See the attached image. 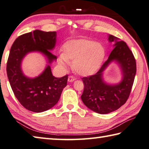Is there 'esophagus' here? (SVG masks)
<instances>
[{
    "label": "esophagus",
    "mask_w": 149,
    "mask_h": 149,
    "mask_svg": "<svg viewBox=\"0 0 149 149\" xmlns=\"http://www.w3.org/2000/svg\"><path fill=\"white\" fill-rule=\"evenodd\" d=\"M75 80H76V79H75L73 76H69L68 77V82H72L73 81H74Z\"/></svg>",
    "instance_id": "esophagus-1"
}]
</instances>
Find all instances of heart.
<instances>
[{
	"instance_id": "heart-1",
	"label": "heart",
	"mask_w": 149,
	"mask_h": 149,
	"mask_svg": "<svg viewBox=\"0 0 149 149\" xmlns=\"http://www.w3.org/2000/svg\"><path fill=\"white\" fill-rule=\"evenodd\" d=\"M105 57V49L101 43L87 38L67 41L63 46L58 63L65 67L73 61L74 71L80 76H91L101 67Z\"/></svg>"
}]
</instances>
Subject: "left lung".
Here are the masks:
<instances>
[{"instance_id": "8db88e82", "label": "left lung", "mask_w": 149, "mask_h": 149, "mask_svg": "<svg viewBox=\"0 0 149 149\" xmlns=\"http://www.w3.org/2000/svg\"><path fill=\"white\" fill-rule=\"evenodd\" d=\"M109 41L114 42V49L109 58L96 74L84 77L82 102L90 110L104 114L117 110L126 102L131 92L136 73V62L132 52L125 42L113 35ZM115 61L121 67L123 79L118 84L109 85L104 81V70L111 62Z\"/></svg>"}]
</instances>
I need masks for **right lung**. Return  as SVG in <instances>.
Returning a JSON list of instances; mask_svg holds the SVG:
<instances>
[{"mask_svg":"<svg viewBox=\"0 0 149 149\" xmlns=\"http://www.w3.org/2000/svg\"><path fill=\"white\" fill-rule=\"evenodd\" d=\"M56 32L35 30L23 34L15 39L10 51L6 72L14 95L27 110L41 113L56 105L63 88L67 86L68 75L56 78L47 65L40 75L29 78L23 74L22 63L30 52H40L46 57L48 64L57 59L50 52L56 46Z\"/></svg>","mask_w":149,"mask_h":149,"instance_id":"add662e5","label":"right lung"}]
</instances>
